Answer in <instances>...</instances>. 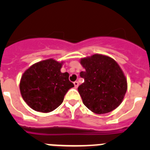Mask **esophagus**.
<instances>
[{
  "label": "esophagus",
  "instance_id": "1",
  "mask_svg": "<svg viewBox=\"0 0 150 150\" xmlns=\"http://www.w3.org/2000/svg\"><path fill=\"white\" fill-rule=\"evenodd\" d=\"M74 86H75V88H77L78 86H79V83H78L77 81H75V82H74Z\"/></svg>",
  "mask_w": 150,
  "mask_h": 150
}]
</instances>
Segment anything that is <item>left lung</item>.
Returning a JSON list of instances; mask_svg holds the SVG:
<instances>
[{
    "instance_id": "left-lung-1",
    "label": "left lung",
    "mask_w": 150,
    "mask_h": 150,
    "mask_svg": "<svg viewBox=\"0 0 150 150\" xmlns=\"http://www.w3.org/2000/svg\"><path fill=\"white\" fill-rule=\"evenodd\" d=\"M80 64L85 68L80 72L85 82L78 91L84 105L97 114L117 108L128 88L127 79L117 62L107 55L94 54L82 58Z\"/></svg>"
}]
</instances>
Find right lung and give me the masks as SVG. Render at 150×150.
<instances>
[{"mask_svg":"<svg viewBox=\"0 0 150 150\" xmlns=\"http://www.w3.org/2000/svg\"><path fill=\"white\" fill-rule=\"evenodd\" d=\"M63 62L53 59L37 62L22 74L19 88L22 98L34 110L50 112L62 104L64 95L74 85L69 74L62 73Z\"/></svg>","mask_w":150,"mask_h":150,"instance_id":"add662e5","label":"right lung"}]
</instances>
